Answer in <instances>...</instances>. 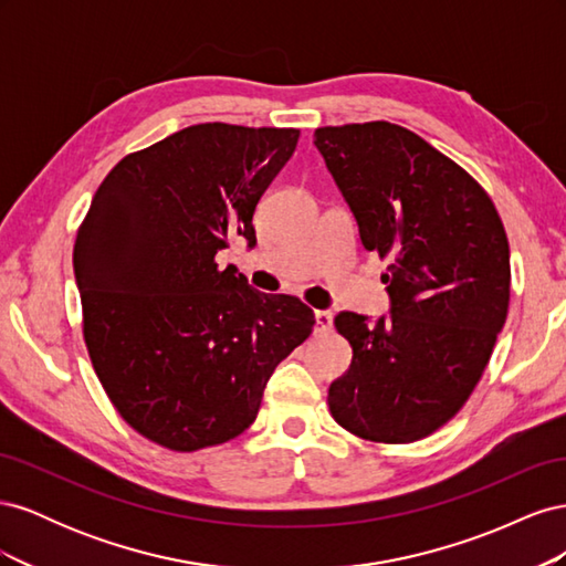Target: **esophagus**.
<instances>
[{
    "mask_svg": "<svg viewBox=\"0 0 566 566\" xmlns=\"http://www.w3.org/2000/svg\"><path fill=\"white\" fill-rule=\"evenodd\" d=\"M331 328H333V314L331 312H316V333L318 335H325V333H331Z\"/></svg>",
    "mask_w": 566,
    "mask_h": 566,
    "instance_id": "34e87169",
    "label": "esophagus"
}]
</instances>
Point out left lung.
<instances>
[{
	"label": "left lung",
	"instance_id": "left-lung-1",
	"mask_svg": "<svg viewBox=\"0 0 566 566\" xmlns=\"http://www.w3.org/2000/svg\"><path fill=\"white\" fill-rule=\"evenodd\" d=\"M314 144L364 248L389 262L391 314L335 316L354 356L328 389L331 416L368 441L424 439L465 406L507 318L503 221L474 177L406 127H318Z\"/></svg>",
	"mask_w": 566,
	"mask_h": 566
}]
</instances>
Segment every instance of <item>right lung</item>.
<instances>
[{"label":"right lung","instance_id":"1","mask_svg":"<svg viewBox=\"0 0 566 566\" xmlns=\"http://www.w3.org/2000/svg\"><path fill=\"white\" fill-rule=\"evenodd\" d=\"M300 129L205 123L119 160L77 229L82 333L111 403L169 451L254 422L271 373L314 331L290 295L252 290L217 252L252 214Z\"/></svg>","mask_w":566,"mask_h":566}]
</instances>
